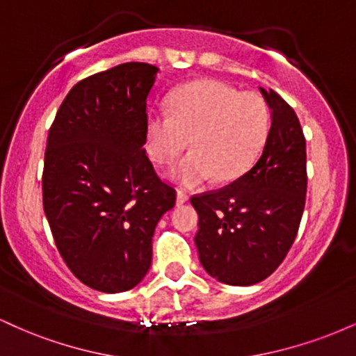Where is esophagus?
Instances as JSON below:
<instances>
[{
	"mask_svg": "<svg viewBox=\"0 0 356 356\" xmlns=\"http://www.w3.org/2000/svg\"><path fill=\"white\" fill-rule=\"evenodd\" d=\"M187 201H189V195H187V192L177 191V206H182V204H186Z\"/></svg>",
	"mask_w": 356,
	"mask_h": 356,
	"instance_id": "obj_1",
	"label": "esophagus"
}]
</instances>
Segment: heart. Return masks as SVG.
<instances>
[{
	"mask_svg": "<svg viewBox=\"0 0 356 356\" xmlns=\"http://www.w3.org/2000/svg\"><path fill=\"white\" fill-rule=\"evenodd\" d=\"M269 134V108L254 92L199 80L184 85L169 100V115H152L147 150L159 165L172 162L189 145L192 152L170 169L182 187L209 181L231 182L254 164Z\"/></svg>",
	"mask_w": 356,
	"mask_h": 356,
	"instance_id": "heart-1",
	"label": "heart"
}]
</instances>
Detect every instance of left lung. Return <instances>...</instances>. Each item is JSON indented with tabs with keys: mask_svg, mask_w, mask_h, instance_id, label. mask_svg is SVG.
I'll return each instance as SVG.
<instances>
[{
	"mask_svg": "<svg viewBox=\"0 0 356 356\" xmlns=\"http://www.w3.org/2000/svg\"><path fill=\"white\" fill-rule=\"evenodd\" d=\"M271 129L257 162L218 191L191 197L199 214L195 246L212 277L231 286L266 280L283 263L306 202V140L295 110L261 88Z\"/></svg>",
	"mask_w": 356,
	"mask_h": 356,
	"instance_id": "left-lung-1",
	"label": "left lung"
}]
</instances>
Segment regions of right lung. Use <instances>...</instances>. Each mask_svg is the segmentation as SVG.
I'll list each match as a JSON object with an SVG mask.
<instances>
[{"instance_id":"obj_1","label":"right lung","mask_w":356,"mask_h":356,"mask_svg":"<svg viewBox=\"0 0 356 356\" xmlns=\"http://www.w3.org/2000/svg\"><path fill=\"white\" fill-rule=\"evenodd\" d=\"M157 67L122 63L80 80L50 127L43 209L65 264L97 291L122 293L152 263L159 219L175 204L144 150Z\"/></svg>"}]
</instances>
